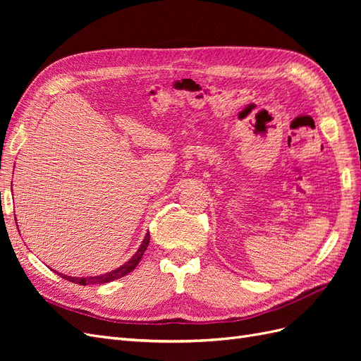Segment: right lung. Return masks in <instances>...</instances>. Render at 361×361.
<instances>
[{"label":"right lung","instance_id":"add662e5","mask_svg":"<svg viewBox=\"0 0 361 361\" xmlns=\"http://www.w3.org/2000/svg\"><path fill=\"white\" fill-rule=\"evenodd\" d=\"M150 243V235L146 233L143 243H141L140 248L137 250V253L130 257L126 264H123L122 267H118L117 269H113L110 272H106V274H102V276H94V277H71V276H64V274H59L66 279L72 283H76V285H81V286H87V285H102V283H108V281H113V280H117L120 277H125L126 274H129L130 271H133L137 265L138 262L141 260V257H143V253L146 251L147 245Z\"/></svg>","mask_w":361,"mask_h":361}]
</instances>
